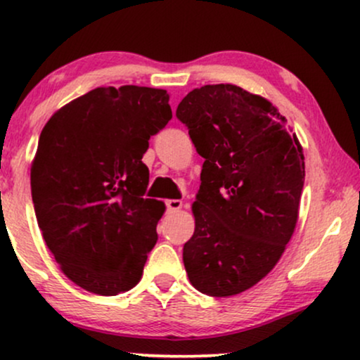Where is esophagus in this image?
<instances>
[{"label":"esophagus","instance_id":"obj_1","mask_svg":"<svg viewBox=\"0 0 360 360\" xmlns=\"http://www.w3.org/2000/svg\"><path fill=\"white\" fill-rule=\"evenodd\" d=\"M181 200L179 198H170V200H167V210L168 212H176V210L181 209Z\"/></svg>","mask_w":360,"mask_h":360}]
</instances>
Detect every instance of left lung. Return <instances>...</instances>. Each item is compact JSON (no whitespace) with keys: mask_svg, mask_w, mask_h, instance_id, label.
I'll list each match as a JSON object with an SVG mask.
<instances>
[{"mask_svg":"<svg viewBox=\"0 0 360 360\" xmlns=\"http://www.w3.org/2000/svg\"><path fill=\"white\" fill-rule=\"evenodd\" d=\"M176 117L205 160L185 271L200 293L239 295L271 271L293 236L305 181L302 145L268 99L232 84L193 89Z\"/></svg>","mask_w":360,"mask_h":360,"instance_id":"8db88e82","label":"left lung"}]
</instances>
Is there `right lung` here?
Listing matches in <instances>:
<instances>
[{"instance_id":"obj_1","label":"right lung","mask_w":360,"mask_h":360,"mask_svg":"<svg viewBox=\"0 0 360 360\" xmlns=\"http://www.w3.org/2000/svg\"><path fill=\"white\" fill-rule=\"evenodd\" d=\"M163 89L97 87L41 129L32 198L44 239L80 288L114 297L141 280L165 204L146 198L148 139L172 120Z\"/></svg>"}]
</instances>
